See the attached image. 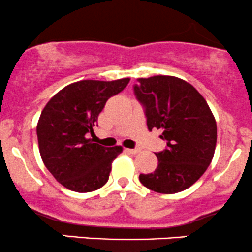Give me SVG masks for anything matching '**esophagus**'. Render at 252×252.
I'll list each match as a JSON object with an SVG mask.
<instances>
[{
	"mask_svg": "<svg viewBox=\"0 0 252 252\" xmlns=\"http://www.w3.org/2000/svg\"><path fill=\"white\" fill-rule=\"evenodd\" d=\"M126 151L130 154H137L140 152V148H126Z\"/></svg>",
	"mask_w": 252,
	"mask_h": 252,
	"instance_id": "esophagus-1",
	"label": "esophagus"
}]
</instances>
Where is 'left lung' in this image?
<instances>
[{"label": "left lung", "mask_w": 252, "mask_h": 252, "mask_svg": "<svg viewBox=\"0 0 252 252\" xmlns=\"http://www.w3.org/2000/svg\"><path fill=\"white\" fill-rule=\"evenodd\" d=\"M137 100L145 109L148 130L161 129L167 147L156 153V171L140 182L160 193H176L200 179L212 162L217 122L206 99L192 85L176 76L137 79Z\"/></svg>", "instance_id": "obj_1"}]
</instances>
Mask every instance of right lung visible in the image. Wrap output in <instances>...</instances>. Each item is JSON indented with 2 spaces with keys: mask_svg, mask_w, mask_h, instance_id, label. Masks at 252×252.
<instances>
[{
  "mask_svg": "<svg viewBox=\"0 0 252 252\" xmlns=\"http://www.w3.org/2000/svg\"><path fill=\"white\" fill-rule=\"evenodd\" d=\"M130 79L115 81L82 80L65 86L45 105L37 124L44 165L63 187L90 192L109 179L121 146L104 147L86 137L98 126L107 99L122 92Z\"/></svg>",
  "mask_w": 252,
  "mask_h": 252,
  "instance_id": "obj_1",
  "label": "right lung"
}]
</instances>
